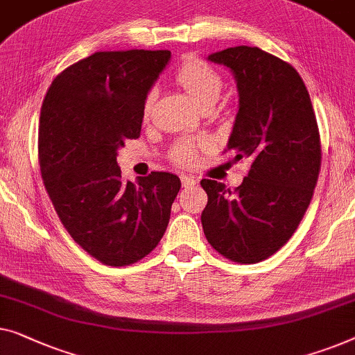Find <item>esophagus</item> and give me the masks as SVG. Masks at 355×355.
Instances as JSON below:
<instances>
[{
  "mask_svg": "<svg viewBox=\"0 0 355 355\" xmlns=\"http://www.w3.org/2000/svg\"><path fill=\"white\" fill-rule=\"evenodd\" d=\"M181 182H182L184 187H189V186H193V184L197 182V181H195L193 178H190V176H186V174H182V176H181Z\"/></svg>",
  "mask_w": 355,
  "mask_h": 355,
  "instance_id": "obj_1",
  "label": "esophagus"
}]
</instances>
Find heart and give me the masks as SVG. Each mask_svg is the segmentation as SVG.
<instances>
[{
    "label": "heart",
    "mask_w": 355,
    "mask_h": 355,
    "mask_svg": "<svg viewBox=\"0 0 355 355\" xmlns=\"http://www.w3.org/2000/svg\"><path fill=\"white\" fill-rule=\"evenodd\" d=\"M176 81L186 94L200 107L213 105L219 99L223 91V78L211 65L198 59H189L179 67L176 71ZM155 92L150 91L144 101V114H148L152 109ZM171 162L179 166H189L195 160V146L189 141H181L173 147Z\"/></svg>",
    "instance_id": "b5f03b06"
}]
</instances>
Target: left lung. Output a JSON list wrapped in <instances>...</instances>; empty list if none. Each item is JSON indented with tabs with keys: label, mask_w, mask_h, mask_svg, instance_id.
<instances>
[{
	"label": "left lung",
	"mask_w": 355,
	"mask_h": 355,
	"mask_svg": "<svg viewBox=\"0 0 355 355\" xmlns=\"http://www.w3.org/2000/svg\"><path fill=\"white\" fill-rule=\"evenodd\" d=\"M208 60L227 67L237 83L227 150L251 168L235 192L202 179L203 232L227 259L259 263L290 240L311 203L322 160L315 114L300 73L263 49L235 46Z\"/></svg>",
	"instance_id": "1"
}]
</instances>
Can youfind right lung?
<instances>
[{
    "label": "right lung",
    "instance_id": "add662e5",
    "mask_svg": "<svg viewBox=\"0 0 355 355\" xmlns=\"http://www.w3.org/2000/svg\"><path fill=\"white\" fill-rule=\"evenodd\" d=\"M169 51H104L55 76L40 115L41 176L60 223L107 266H128L158 245L181 189L153 171L123 182L118 148L141 135L144 101Z\"/></svg>",
    "mask_w": 355,
    "mask_h": 355
}]
</instances>
